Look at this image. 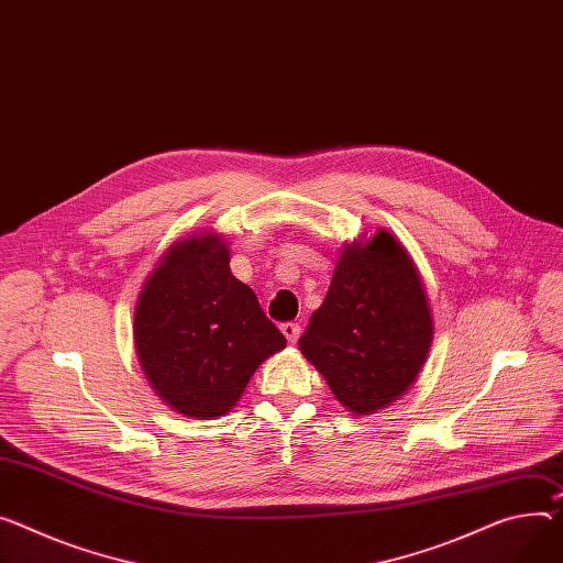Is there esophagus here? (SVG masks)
<instances>
[{
	"label": "esophagus",
	"instance_id": "esophagus-1",
	"mask_svg": "<svg viewBox=\"0 0 563 563\" xmlns=\"http://www.w3.org/2000/svg\"><path fill=\"white\" fill-rule=\"evenodd\" d=\"M299 331H301V329H299V324H297V322H284V324H282V333L286 335V340H288L290 344H295V342H297Z\"/></svg>",
	"mask_w": 563,
	"mask_h": 563
}]
</instances>
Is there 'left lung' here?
Returning <instances> with one entry per match:
<instances>
[{"label":"left lung","instance_id":"8db88e82","mask_svg":"<svg viewBox=\"0 0 563 563\" xmlns=\"http://www.w3.org/2000/svg\"><path fill=\"white\" fill-rule=\"evenodd\" d=\"M435 335L410 252L387 230L344 243L299 352L354 415L395 404L417 380Z\"/></svg>","mask_w":563,"mask_h":563}]
</instances>
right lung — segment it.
Returning a JSON list of instances; mask_svg holds the SVG:
<instances>
[{"label":"right lung","mask_w":563,"mask_h":563,"mask_svg":"<svg viewBox=\"0 0 563 563\" xmlns=\"http://www.w3.org/2000/svg\"><path fill=\"white\" fill-rule=\"evenodd\" d=\"M137 361L155 395L185 417L228 415L252 374L286 347L209 230L173 243L146 277L133 318Z\"/></svg>","instance_id":"right-lung-1"}]
</instances>
